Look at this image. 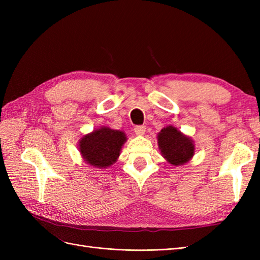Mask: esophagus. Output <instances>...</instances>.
<instances>
[{"label":"esophagus","mask_w":260,"mask_h":260,"mask_svg":"<svg viewBox=\"0 0 260 260\" xmlns=\"http://www.w3.org/2000/svg\"><path fill=\"white\" fill-rule=\"evenodd\" d=\"M145 125H137V127H135V132L137 136H143L145 133Z\"/></svg>","instance_id":"1"}]
</instances>
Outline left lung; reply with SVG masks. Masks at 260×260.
<instances>
[{"label": "left lung", "mask_w": 260, "mask_h": 260, "mask_svg": "<svg viewBox=\"0 0 260 260\" xmlns=\"http://www.w3.org/2000/svg\"><path fill=\"white\" fill-rule=\"evenodd\" d=\"M157 140L164 158L174 166L186 164L195 153L193 140L184 136L174 125H167L161 129Z\"/></svg>", "instance_id": "obj_1"}]
</instances>
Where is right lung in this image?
Here are the masks:
<instances>
[{
	"label": "right lung",
	"instance_id": "obj_1",
	"mask_svg": "<svg viewBox=\"0 0 260 260\" xmlns=\"http://www.w3.org/2000/svg\"><path fill=\"white\" fill-rule=\"evenodd\" d=\"M125 141L124 132L102 127L81 138L79 151L86 164L103 169L116 162Z\"/></svg>",
	"mask_w": 260,
	"mask_h": 260
}]
</instances>
